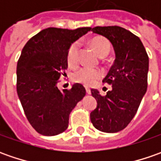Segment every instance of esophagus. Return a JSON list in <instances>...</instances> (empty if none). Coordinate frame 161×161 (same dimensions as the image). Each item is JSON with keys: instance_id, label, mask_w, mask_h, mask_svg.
I'll return each instance as SVG.
<instances>
[{"instance_id": "34e87169", "label": "esophagus", "mask_w": 161, "mask_h": 161, "mask_svg": "<svg viewBox=\"0 0 161 161\" xmlns=\"http://www.w3.org/2000/svg\"><path fill=\"white\" fill-rule=\"evenodd\" d=\"M86 92H87L88 95H90V94H91V90H90V89H89V88H86Z\"/></svg>"}]
</instances>
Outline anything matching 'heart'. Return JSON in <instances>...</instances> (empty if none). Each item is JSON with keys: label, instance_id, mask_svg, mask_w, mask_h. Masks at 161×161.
I'll return each mask as SVG.
<instances>
[{"label": "heart", "instance_id": "heart-1", "mask_svg": "<svg viewBox=\"0 0 161 161\" xmlns=\"http://www.w3.org/2000/svg\"><path fill=\"white\" fill-rule=\"evenodd\" d=\"M90 47L99 57H106L109 53V44L105 38L102 37H95L90 41ZM79 53H80V44L75 42L71 45L68 49L67 53V61L71 67L77 66L79 63ZM101 77V73L98 70L92 68H81L73 74V80L83 84L86 87H90L96 83L97 80Z\"/></svg>", "mask_w": 161, "mask_h": 161}]
</instances>
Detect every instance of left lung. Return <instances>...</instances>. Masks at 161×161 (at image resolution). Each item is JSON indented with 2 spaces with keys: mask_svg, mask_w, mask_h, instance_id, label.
Segmentation results:
<instances>
[{
  "mask_svg": "<svg viewBox=\"0 0 161 161\" xmlns=\"http://www.w3.org/2000/svg\"><path fill=\"white\" fill-rule=\"evenodd\" d=\"M91 31L109 40L115 59L103 80L104 83L112 85V90L105 96L91 90L97 108L90 113V120L101 132L117 133L132 121L145 95L149 57L141 39L125 28L96 27Z\"/></svg>",
  "mask_w": 161,
  "mask_h": 161,
  "instance_id": "left-lung-1",
  "label": "left lung"
}]
</instances>
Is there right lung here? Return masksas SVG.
<instances>
[{
	"mask_svg": "<svg viewBox=\"0 0 161 161\" xmlns=\"http://www.w3.org/2000/svg\"><path fill=\"white\" fill-rule=\"evenodd\" d=\"M90 30L46 28L22 49L17 64V92L28 122L42 135L64 132L71 110L86 95L81 84L61 91L57 82L68 67L69 47Z\"/></svg>",
	"mask_w": 161,
	"mask_h": 161,
	"instance_id": "add662e5",
	"label": "right lung"
}]
</instances>
